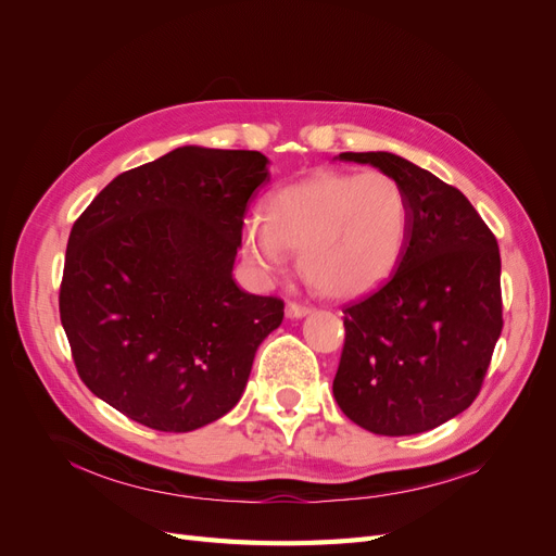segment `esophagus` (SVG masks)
Wrapping results in <instances>:
<instances>
[{
    "instance_id": "1",
    "label": "esophagus",
    "mask_w": 556,
    "mask_h": 556,
    "mask_svg": "<svg viewBox=\"0 0 556 556\" xmlns=\"http://www.w3.org/2000/svg\"><path fill=\"white\" fill-rule=\"evenodd\" d=\"M311 313V308L308 306H304V304H294V301H292V304H288V306H285V315H288L290 319H299V317H306Z\"/></svg>"
}]
</instances>
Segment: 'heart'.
<instances>
[{
    "mask_svg": "<svg viewBox=\"0 0 556 556\" xmlns=\"http://www.w3.org/2000/svg\"><path fill=\"white\" fill-rule=\"evenodd\" d=\"M264 223L243 225L241 248L262 276L288 266L299 250L308 285L329 299H357L394 274L408 241L410 206L387 174L319 172L264 201Z\"/></svg>",
    "mask_w": 556,
    "mask_h": 556,
    "instance_id": "b5f03b06",
    "label": "heart"
}]
</instances>
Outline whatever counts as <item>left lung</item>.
Instances as JSON below:
<instances>
[{
	"instance_id": "1",
	"label": "left lung",
	"mask_w": 556,
	"mask_h": 556,
	"mask_svg": "<svg viewBox=\"0 0 556 556\" xmlns=\"http://www.w3.org/2000/svg\"><path fill=\"white\" fill-rule=\"evenodd\" d=\"M392 176L410 206L408 241L382 288L343 308L333 378L341 410L380 435L441 427L478 396L503 327L501 255L470 201L394 153H341Z\"/></svg>"
}]
</instances>
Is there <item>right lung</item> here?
<instances>
[{"label":"right lung","mask_w":556,"mask_h":556,"mask_svg":"<svg viewBox=\"0 0 556 556\" xmlns=\"http://www.w3.org/2000/svg\"><path fill=\"white\" fill-rule=\"evenodd\" d=\"M257 150L182 146L113 178L74 223L60 317L88 390L134 422L194 431L237 406L282 301L233 280Z\"/></svg>","instance_id":"add662e5"}]
</instances>
